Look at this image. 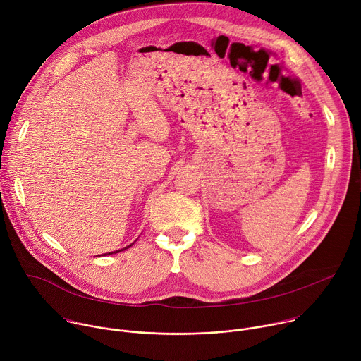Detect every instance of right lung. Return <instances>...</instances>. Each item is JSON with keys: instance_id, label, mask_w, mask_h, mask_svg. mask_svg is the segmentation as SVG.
I'll list each match as a JSON object with an SVG mask.
<instances>
[{"instance_id": "obj_1", "label": "right lung", "mask_w": 361, "mask_h": 361, "mask_svg": "<svg viewBox=\"0 0 361 361\" xmlns=\"http://www.w3.org/2000/svg\"><path fill=\"white\" fill-rule=\"evenodd\" d=\"M133 244H134V243H133ZM133 244H130V245H127V247H126V248H130V247H131V245H133ZM126 248H121V250H117V251H111V252H107V255H109V254H116V252H120V251H123V250H126Z\"/></svg>"}]
</instances>
